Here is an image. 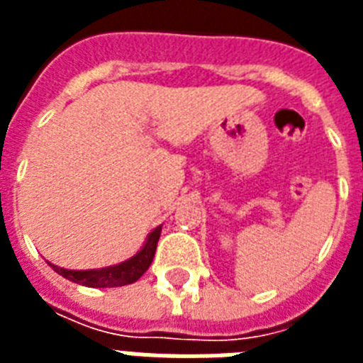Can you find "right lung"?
<instances>
[{
	"label": "right lung",
	"mask_w": 363,
	"mask_h": 363,
	"mask_svg": "<svg viewBox=\"0 0 363 363\" xmlns=\"http://www.w3.org/2000/svg\"><path fill=\"white\" fill-rule=\"evenodd\" d=\"M160 233H162V226L154 228L152 232L148 233L143 247L137 250L131 258L124 259L121 264L107 265V267H99V269H65L60 265L50 264L58 275L77 284L88 288H115V286H125L135 282L137 279H141V275L150 267L156 252V245H158Z\"/></svg>",
	"instance_id": "right-lung-1"
}]
</instances>
